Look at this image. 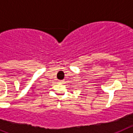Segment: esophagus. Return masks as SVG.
<instances>
[{
	"label": "esophagus",
	"instance_id": "34e87169",
	"mask_svg": "<svg viewBox=\"0 0 133 133\" xmlns=\"http://www.w3.org/2000/svg\"><path fill=\"white\" fill-rule=\"evenodd\" d=\"M63 82H64V81H63V80H61V81H59L60 83H63Z\"/></svg>",
	"mask_w": 133,
	"mask_h": 133
}]
</instances>
